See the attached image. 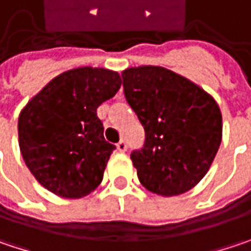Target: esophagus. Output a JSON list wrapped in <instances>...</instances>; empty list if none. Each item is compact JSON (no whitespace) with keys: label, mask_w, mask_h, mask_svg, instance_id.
I'll use <instances>...</instances> for the list:
<instances>
[{"label":"esophagus","mask_w":251,"mask_h":251,"mask_svg":"<svg viewBox=\"0 0 251 251\" xmlns=\"http://www.w3.org/2000/svg\"><path fill=\"white\" fill-rule=\"evenodd\" d=\"M116 148H118V151L119 152H126V149H127V145H126V140L122 139L118 142V145H116Z\"/></svg>","instance_id":"obj_1"}]
</instances>
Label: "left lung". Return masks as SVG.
<instances>
[{
    "label": "left lung",
    "mask_w": 251,
    "mask_h": 251,
    "mask_svg": "<svg viewBox=\"0 0 251 251\" xmlns=\"http://www.w3.org/2000/svg\"><path fill=\"white\" fill-rule=\"evenodd\" d=\"M122 79L126 100L145 129L143 148L130 153L139 182L160 196L190 190L219 151V105L196 83L166 68H127Z\"/></svg>",
    "instance_id": "left-lung-1"
}]
</instances>
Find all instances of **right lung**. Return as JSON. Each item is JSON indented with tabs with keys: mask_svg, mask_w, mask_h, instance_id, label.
Masks as SVG:
<instances>
[{
	"mask_svg": "<svg viewBox=\"0 0 251 251\" xmlns=\"http://www.w3.org/2000/svg\"><path fill=\"white\" fill-rule=\"evenodd\" d=\"M118 72L82 67L67 71L20 113L18 138L25 165L56 196L78 199L94 192L115 145L103 138L98 106L121 88Z\"/></svg>",
	"mask_w": 251,
	"mask_h": 251,
	"instance_id": "obj_1",
	"label": "right lung"
}]
</instances>
